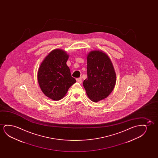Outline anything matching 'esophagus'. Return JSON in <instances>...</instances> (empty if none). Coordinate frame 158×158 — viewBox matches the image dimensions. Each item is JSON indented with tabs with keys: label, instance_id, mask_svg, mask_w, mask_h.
Listing matches in <instances>:
<instances>
[{
	"label": "esophagus",
	"instance_id": "obj_1",
	"mask_svg": "<svg viewBox=\"0 0 158 158\" xmlns=\"http://www.w3.org/2000/svg\"><path fill=\"white\" fill-rule=\"evenodd\" d=\"M77 81H78V82H79V83H81L82 82V78L81 77H80V78H77Z\"/></svg>",
	"mask_w": 158,
	"mask_h": 158
}]
</instances>
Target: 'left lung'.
<instances>
[{
	"instance_id": "8db88e82",
	"label": "left lung",
	"mask_w": 158,
	"mask_h": 158,
	"mask_svg": "<svg viewBox=\"0 0 158 158\" xmlns=\"http://www.w3.org/2000/svg\"><path fill=\"white\" fill-rule=\"evenodd\" d=\"M87 78L83 85L87 95L92 102L107 97L116 82V74L110 59L99 51L89 52L87 58Z\"/></svg>"
}]
</instances>
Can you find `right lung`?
I'll use <instances>...</instances> for the list:
<instances>
[{"mask_svg": "<svg viewBox=\"0 0 158 158\" xmlns=\"http://www.w3.org/2000/svg\"><path fill=\"white\" fill-rule=\"evenodd\" d=\"M69 55L63 50L50 52L41 63L38 72V81L42 92L50 99H62L76 82L66 65Z\"/></svg>", "mask_w": 158, "mask_h": 158, "instance_id": "right-lung-1", "label": "right lung"}]
</instances>
